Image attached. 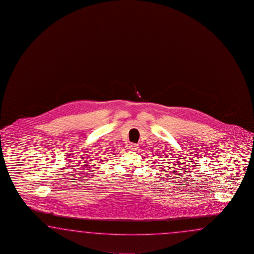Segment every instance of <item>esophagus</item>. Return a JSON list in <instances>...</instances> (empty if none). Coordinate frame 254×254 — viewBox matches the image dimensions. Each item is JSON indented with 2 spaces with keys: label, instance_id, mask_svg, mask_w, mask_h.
<instances>
[{
  "label": "esophagus",
  "instance_id": "34e87169",
  "mask_svg": "<svg viewBox=\"0 0 254 254\" xmlns=\"http://www.w3.org/2000/svg\"><path fill=\"white\" fill-rule=\"evenodd\" d=\"M129 147L130 150H136V149L138 148V144H136V143H130Z\"/></svg>",
  "mask_w": 254,
  "mask_h": 254
}]
</instances>
